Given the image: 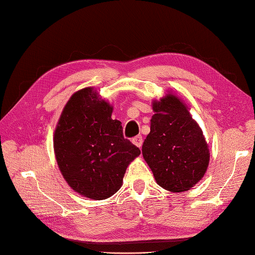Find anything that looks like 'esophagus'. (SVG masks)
Here are the masks:
<instances>
[{
	"label": "esophagus",
	"mask_w": 255,
	"mask_h": 255,
	"mask_svg": "<svg viewBox=\"0 0 255 255\" xmlns=\"http://www.w3.org/2000/svg\"><path fill=\"white\" fill-rule=\"evenodd\" d=\"M132 143L134 145H137L138 148H140L142 145V137L141 136H136L134 138H132Z\"/></svg>",
	"instance_id": "obj_1"
}]
</instances>
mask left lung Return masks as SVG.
Masks as SVG:
<instances>
[{"instance_id": "obj_1", "label": "left lung", "mask_w": 255, "mask_h": 255, "mask_svg": "<svg viewBox=\"0 0 255 255\" xmlns=\"http://www.w3.org/2000/svg\"><path fill=\"white\" fill-rule=\"evenodd\" d=\"M154 115L142 155L156 183L173 193L186 192L205 175L209 149L202 129L177 96L153 101Z\"/></svg>"}]
</instances>
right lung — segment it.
<instances>
[{"label":"right lung","mask_w":255,"mask_h":255,"mask_svg":"<svg viewBox=\"0 0 255 255\" xmlns=\"http://www.w3.org/2000/svg\"><path fill=\"white\" fill-rule=\"evenodd\" d=\"M113 106L93 88L80 90L64 106L53 134L59 169L73 191L91 199L111 197L123 185L140 150L124 138Z\"/></svg>","instance_id":"right-lung-1"}]
</instances>
